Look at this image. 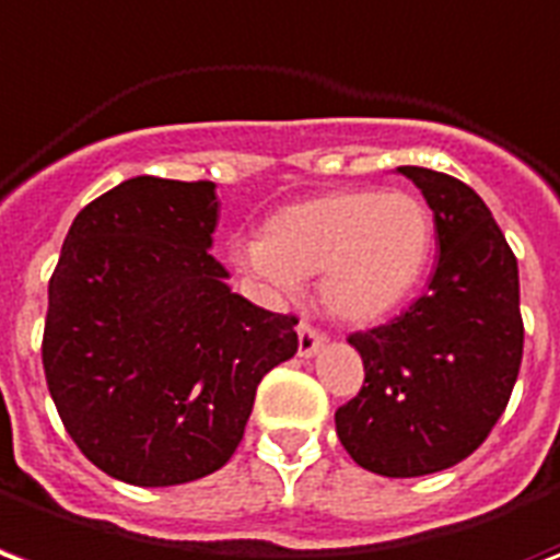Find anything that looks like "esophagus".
Instances as JSON below:
<instances>
[{"instance_id": "34e87169", "label": "esophagus", "mask_w": 560, "mask_h": 560, "mask_svg": "<svg viewBox=\"0 0 560 560\" xmlns=\"http://www.w3.org/2000/svg\"><path fill=\"white\" fill-rule=\"evenodd\" d=\"M325 340H328V337H325L319 328H313L310 322H301V325H298V354H301V358H313V354L325 346Z\"/></svg>"}]
</instances>
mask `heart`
<instances>
[{"label": "heart", "mask_w": 560, "mask_h": 560, "mask_svg": "<svg viewBox=\"0 0 560 560\" xmlns=\"http://www.w3.org/2000/svg\"><path fill=\"white\" fill-rule=\"evenodd\" d=\"M435 220L409 190L346 187L285 206L244 250L250 271L280 289L322 275L325 307L342 322L385 319L430 265Z\"/></svg>", "instance_id": "heart-1"}]
</instances>
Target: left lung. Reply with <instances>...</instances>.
I'll use <instances>...</instances> for the list:
<instances>
[{
  "label": "left lung",
  "mask_w": 560,
  "mask_h": 560,
  "mask_svg": "<svg viewBox=\"0 0 560 560\" xmlns=\"http://www.w3.org/2000/svg\"><path fill=\"white\" fill-rule=\"evenodd\" d=\"M435 218L430 289L385 325L349 337L364 361L337 409L354 463L382 477L444 471L487 442L522 364L520 268L487 202L453 175L399 166Z\"/></svg>",
  "instance_id": "1"
}]
</instances>
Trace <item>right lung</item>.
Wrapping results in <instances>:
<instances>
[{"instance_id": "obj_1", "label": "right lung", "mask_w": 560, "mask_h": 560, "mask_svg": "<svg viewBox=\"0 0 560 560\" xmlns=\"http://www.w3.org/2000/svg\"><path fill=\"white\" fill-rule=\"evenodd\" d=\"M211 182L137 175L73 218L50 277L40 361L73 444L133 487L230 463L295 316L250 304L208 253Z\"/></svg>"}]
</instances>
